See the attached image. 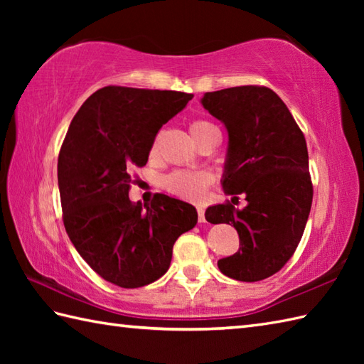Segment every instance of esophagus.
<instances>
[{
	"mask_svg": "<svg viewBox=\"0 0 364 364\" xmlns=\"http://www.w3.org/2000/svg\"><path fill=\"white\" fill-rule=\"evenodd\" d=\"M197 214H198V222L200 223L205 222V210H203V208H197Z\"/></svg>",
	"mask_w": 364,
	"mask_h": 364,
	"instance_id": "esophagus-1",
	"label": "esophagus"
}]
</instances>
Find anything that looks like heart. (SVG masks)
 I'll use <instances>...</instances> for the list:
<instances>
[{"label":"heart","instance_id":"1","mask_svg":"<svg viewBox=\"0 0 364 364\" xmlns=\"http://www.w3.org/2000/svg\"><path fill=\"white\" fill-rule=\"evenodd\" d=\"M215 128L211 122L203 119H194L189 123V131L192 137L198 142L208 131ZM158 153V142L153 141L150 146V158ZM213 175L206 170H173V172L162 176L161 189L175 198L186 200V202H198L202 200L206 189L211 186Z\"/></svg>","mask_w":364,"mask_h":364}]
</instances>
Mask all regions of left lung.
Segmentation results:
<instances>
[{"instance_id":"8db88e82","label":"left lung","mask_w":364,"mask_h":364,"mask_svg":"<svg viewBox=\"0 0 364 364\" xmlns=\"http://www.w3.org/2000/svg\"><path fill=\"white\" fill-rule=\"evenodd\" d=\"M202 105L228 131L222 188L247 200L242 211L227 202L205 213L208 222L231 223L239 235V250L218 266L239 282L264 280L291 259L310 215L305 136L282 98L264 86L206 92Z\"/></svg>"}]
</instances>
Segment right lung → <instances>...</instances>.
<instances>
[{
	"label": "right lung",
	"mask_w": 364,
	"mask_h": 364,
	"mask_svg": "<svg viewBox=\"0 0 364 364\" xmlns=\"http://www.w3.org/2000/svg\"><path fill=\"white\" fill-rule=\"evenodd\" d=\"M192 94L106 86L76 112L58 158L63 220L82 259L120 288H141L167 272L173 244L197 223L192 205L154 194L133 203V170L149 161L161 127Z\"/></svg>",
	"instance_id": "obj_1"
}]
</instances>
